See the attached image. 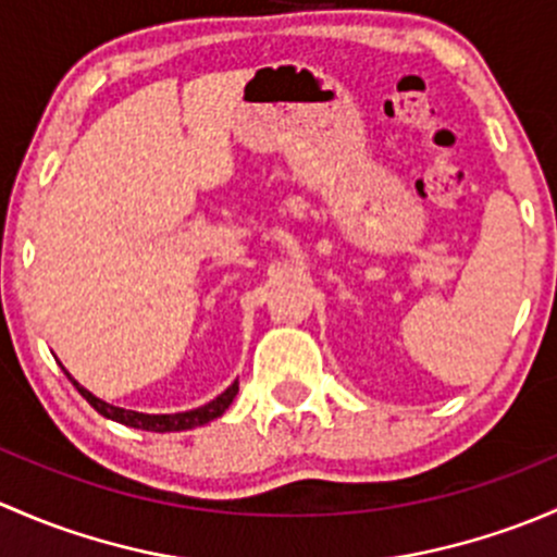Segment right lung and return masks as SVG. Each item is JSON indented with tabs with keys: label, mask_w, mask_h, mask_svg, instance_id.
Returning a JSON list of instances; mask_svg holds the SVG:
<instances>
[{
	"label": "right lung",
	"mask_w": 557,
	"mask_h": 557,
	"mask_svg": "<svg viewBox=\"0 0 557 557\" xmlns=\"http://www.w3.org/2000/svg\"><path fill=\"white\" fill-rule=\"evenodd\" d=\"M66 375H69V372H66ZM69 381H72L74 388H77V392L83 394L85 399H88L90 407H94L96 412H101L104 418H109V421H117V423H123V426L141 429V432H158V434L187 432V429L203 426V423L220 418L222 412H225L227 407L233 405V399H236V394H238V381H233L231 386H227L225 392L220 394V397H214L211 403L195 407V410L163 412V416H154V412H136V410H125V407L109 405V403H104V399L96 397V394H90L85 386H79V383L74 381L72 375H69Z\"/></svg>",
	"instance_id": "1"
}]
</instances>
